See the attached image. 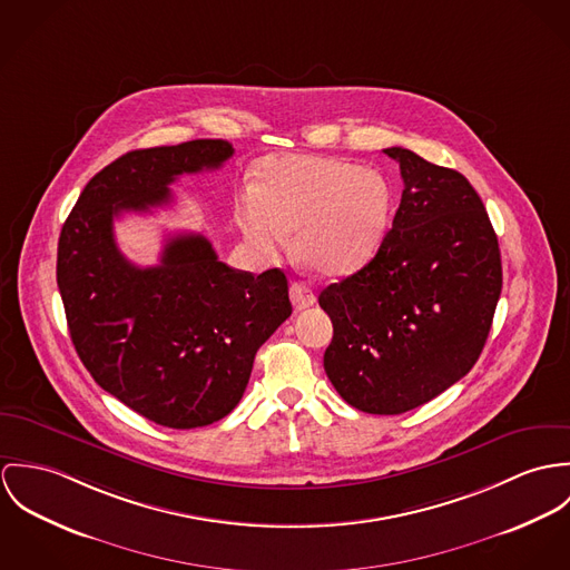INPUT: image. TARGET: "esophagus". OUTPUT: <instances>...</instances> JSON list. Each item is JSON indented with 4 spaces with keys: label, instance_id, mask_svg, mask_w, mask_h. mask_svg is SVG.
<instances>
[{
    "label": "esophagus",
    "instance_id": "esophagus-1",
    "mask_svg": "<svg viewBox=\"0 0 570 570\" xmlns=\"http://www.w3.org/2000/svg\"><path fill=\"white\" fill-rule=\"evenodd\" d=\"M291 302H293L295 311H306L315 304V293L306 282H293L291 284Z\"/></svg>",
    "mask_w": 570,
    "mask_h": 570
}]
</instances>
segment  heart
<instances>
[{"label":"heart","mask_w":570,"mask_h":570,"mask_svg":"<svg viewBox=\"0 0 570 570\" xmlns=\"http://www.w3.org/2000/svg\"><path fill=\"white\" fill-rule=\"evenodd\" d=\"M391 186L379 170L315 157H268L257 168L255 196L236 207V220L255 254L271 259L291 245L327 275L363 266L386 234Z\"/></svg>","instance_id":"1"}]
</instances>
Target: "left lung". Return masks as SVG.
Listing matches in <instances>:
<instances>
[{"instance_id": "8db88e82", "label": "left lung", "mask_w": 570, "mask_h": 570, "mask_svg": "<svg viewBox=\"0 0 570 570\" xmlns=\"http://www.w3.org/2000/svg\"><path fill=\"white\" fill-rule=\"evenodd\" d=\"M404 190L379 254L318 295L334 325L323 367L338 395L400 415L463 379L503 288L499 238L470 181L409 148H384Z\"/></svg>"}]
</instances>
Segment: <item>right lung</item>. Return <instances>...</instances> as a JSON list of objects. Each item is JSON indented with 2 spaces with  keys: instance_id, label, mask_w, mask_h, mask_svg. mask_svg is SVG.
I'll return each instance as SVG.
<instances>
[{
  "instance_id": "obj_1",
  "label": "right lung",
  "mask_w": 570,
  "mask_h": 570,
  "mask_svg": "<svg viewBox=\"0 0 570 570\" xmlns=\"http://www.w3.org/2000/svg\"><path fill=\"white\" fill-rule=\"evenodd\" d=\"M225 139L130 150L78 196L59 238L57 282L71 343L94 380L168 429L207 426L240 402L255 352L291 316L284 271H236L200 234L168 238L157 266H135L114 220L170 200L181 175L216 170Z\"/></svg>"
}]
</instances>
